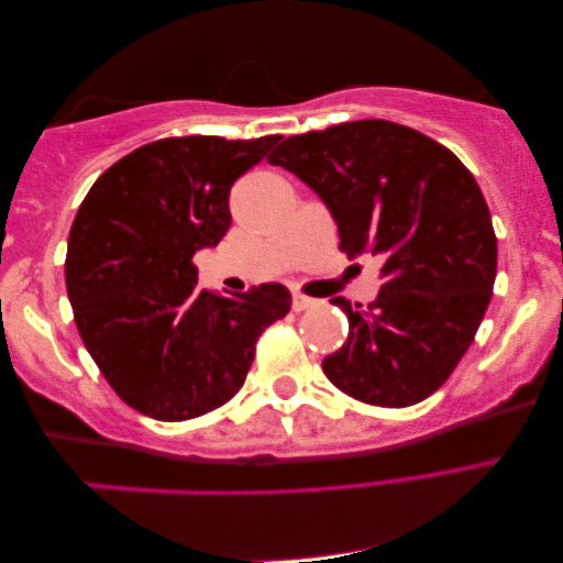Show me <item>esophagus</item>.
I'll use <instances>...</instances> for the list:
<instances>
[{
	"instance_id": "esophagus-1",
	"label": "esophagus",
	"mask_w": 563,
	"mask_h": 563,
	"mask_svg": "<svg viewBox=\"0 0 563 563\" xmlns=\"http://www.w3.org/2000/svg\"><path fill=\"white\" fill-rule=\"evenodd\" d=\"M317 299H311V297H303V294H294L291 297V307H294V311H303V309H311V307H317Z\"/></svg>"
}]
</instances>
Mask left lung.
<instances>
[{
  "label": "left lung",
  "instance_id": "left-lung-1",
  "mask_svg": "<svg viewBox=\"0 0 563 563\" xmlns=\"http://www.w3.org/2000/svg\"><path fill=\"white\" fill-rule=\"evenodd\" d=\"M269 164L317 191L349 260H384L374 303L331 299L349 336L321 364L329 382L374 407L427 399L472 346L496 279L492 214L472 172L427 134L384 119L289 136Z\"/></svg>",
  "mask_w": 563,
  "mask_h": 563
}]
</instances>
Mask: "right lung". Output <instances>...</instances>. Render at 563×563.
I'll return each instance as SVG.
<instances>
[{
  "instance_id": "right-lung-1",
  "label": "right lung",
  "mask_w": 563,
  "mask_h": 563,
  "mask_svg": "<svg viewBox=\"0 0 563 563\" xmlns=\"http://www.w3.org/2000/svg\"><path fill=\"white\" fill-rule=\"evenodd\" d=\"M279 134L169 136L112 164L74 217L64 279L79 336L119 399L159 421L195 419L242 389L254 344L287 317L282 284L197 289L199 249L232 224L229 191Z\"/></svg>"
}]
</instances>
